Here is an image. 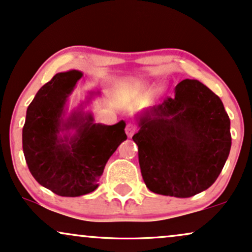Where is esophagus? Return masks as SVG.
I'll use <instances>...</instances> for the list:
<instances>
[{"label": "esophagus", "instance_id": "obj_1", "mask_svg": "<svg viewBox=\"0 0 252 252\" xmlns=\"http://www.w3.org/2000/svg\"><path fill=\"white\" fill-rule=\"evenodd\" d=\"M125 132H126L127 137H129V138H131L132 135L134 134L135 132H137V126H135V125H133V124H131V123H128V124H127V125H126Z\"/></svg>", "mask_w": 252, "mask_h": 252}]
</instances>
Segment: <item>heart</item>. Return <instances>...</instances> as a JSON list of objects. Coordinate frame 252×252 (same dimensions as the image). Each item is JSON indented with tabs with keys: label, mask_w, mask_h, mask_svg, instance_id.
<instances>
[{
	"label": "heart",
	"mask_w": 252,
	"mask_h": 252,
	"mask_svg": "<svg viewBox=\"0 0 252 252\" xmlns=\"http://www.w3.org/2000/svg\"><path fill=\"white\" fill-rule=\"evenodd\" d=\"M138 86H139V87H144L145 84H138Z\"/></svg>",
	"instance_id": "obj_1"
}]
</instances>
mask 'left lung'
I'll use <instances>...</instances> for the list:
<instances>
[{
  "instance_id": "obj_1",
  "label": "left lung",
  "mask_w": 252,
  "mask_h": 252,
  "mask_svg": "<svg viewBox=\"0 0 252 252\" xmlns=\"http://www.w3.org/2000/svg\"><path fill=\"white\" fill-rule=\"evenodd\" d=\"M141 176L150 191L189 198L209 189L231 149L230 119L223 102L198 80L185 79L174 96L137 117Z\"/></svg>"
}]
</instances>
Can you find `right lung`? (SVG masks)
Wrapping results in <instances>:
<instances>
[{"label":"right lung","instance_id":"add662e5","mask_svg":"<svg viewBox=\"0 0 252 252\" xmlns=\"http://www.w3.org/2000/svg\"><path fill=\"white\" fill-rule=\"evenodd\" d=\"M80 70L58 73L38 90L27 108L22 147L29 171L43 188L62 197H79L97 188L103 168L126 140V123L96 124L84 105L67 115L68 97L82 78Z\"/></svg>","mask_w":252,"mask_h":252}]
</instances>
